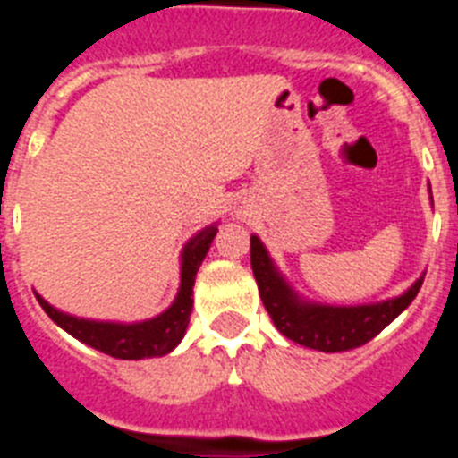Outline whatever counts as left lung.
Returning a JSON list of instances; mask_svg holds the SVG:
<instances>
[{"mask_svg": "<svg viewBox=\"0 0 458 458\" xmlns=\"http://www.w3.org/2000/svg\"><path fill=\"white\" fill-rule=\"evenodd\" d=\"M250 259H252V273L259 284V293L275 327L295 344L323 351V353L358 349L374 339L415 301L424 282V277H420L403 295L376 302V305H311V302L301 301L286 284L284 277L270 261L264 242L257 236L250 238Z\"/></svg>", "mask_w": 458, "mask_h": 458, "instance_id": "1", "label": "left lung"}]
</instances>
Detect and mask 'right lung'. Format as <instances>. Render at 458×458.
<instances>
[{
  "label": "right lung",
  "mask_w": 458,
  "mask_h": 458,
  "mask_svg": "<svg viewBox=\"0 0 458 458\" xmlns=\"http://www.w3.org/2000/svg\"><path fill=\"white\" fill-rule=\"evenodd\" d=\"M217 226L210 225L201 229L192 241L183 248V264H181V289L174 298L172 307L165 310L160 317L148 318L141 323H107V321H87V318H75L71 314L55 310L50 302H46L36 293L40 307L46 310L47 317L64 327L68 335L80 339L91 349L107 353L119 360H144L165 355L179 346L183 339L185 327L192 314V286L194 275L199 270L210 242L216 238Z\"/></svg>",
  "instance_id": "1"
}]
</instances>
